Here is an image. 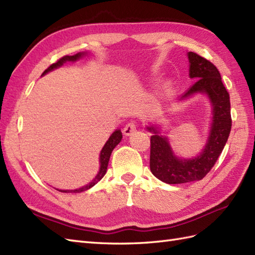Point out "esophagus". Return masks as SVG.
<instances>
[{"instance_id": "1", "label": "esophagus", "mask_w": 255, "mask_h": 255, "mask_svg": "<svg viewBox=\"0 0 255 255\" xmlns=\"http://www.w3.org/2000/svg\"><path fill=\"white\" fill-rule=\"evenodd\" d=\"M135 131H136V125L134 123L127 124V125L123 129V132L125 135H131Z\"/></svg>"}]
</instances>
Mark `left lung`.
<instances>
[{"label": "left lung", "mask_w": 255, "mask_h": 255, "mask_svg": "<svg viewBox=\"0 0 255 255\" xmlns=\"http://www.w3.org/2000/svg\"><path fill=\"white\" fill-rule=\"evenodd\" d=\"M190 77L196 82L181 96L180 100L196 94H205L212 106V123L205 147L199 155L183 159L174 155L167 136L160 134L157 126H147L152 132L149 168L152 173L168 184H182L199 181L211 170L226 144L232 128L230 94L224 87L217 67L201 56L190 51Z\"/></svg>", "instance_id": "left-lung-1"}]
</instances>
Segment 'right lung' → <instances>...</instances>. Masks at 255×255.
Listing matches in <instances>:
<instances>
[{"instance_id":"add662e5","label":"right lung","mask_w":255,"mask_h":255,"mask_svg":"<svg viewBox=\"0 0 255 255\" xmlns=\"http://www.w3.org/2000/svg\"><path fill=\"white\" fill-rule=\"evenodd\" d=\"M86 55V53H78L76 55H73V56H64L62 57L61 59L58 60L57 62L53 63L50 65L49 68H47L46 70H45L43 72V75H45L46 73H48V72L53 71L57 68L61 67V65L65 62L68 61H76L80 59V58H82L83 56ZM122 138H123V134H122V131L120 129L115 130V131L111 134V136L109 138V140L107 141L106 144H104L103 148L101 149V153H100V157H99V161H100V169H99V172H98V174L96 175V178L90 182V183H88L87 185L85 186H82L80 188H76V190H57L59 192H63V193H82V192H85L89 190L90 187H93L94 185H96L98 182H99L103 177L104 174L107 173V169H108V165H109V160H110V156L111 154H112V151L114 149V147L119 144V143L122 141Z\"/></svg>"}]
</instances>
